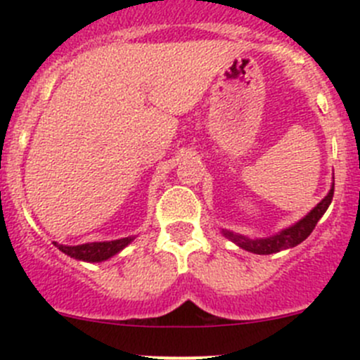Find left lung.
I'll use <instances>...</instances> for the list:
<instances>
[{
  "label": "left lung",
  "instance_id": "obj_1",
  "mask_svg": "<svg viewBox=\"0 0 360 360\" xmlns=\"http://www.w3.org/2000/svg\"><path fill=\"white\" fill-rule=\"evenodd\" d=\"M333 195H335V183H333L329 193L326 195V197L322 198V200L319 202L317 205H315L314 209L303 217V219H300L297 223H294L292 226L285 228V230L278 231L277 235H271V237L249 238V237H244V235L233 233V231H228V230H223V235L226 238H230L231 242H235L238 248L249 250V252H254V254H274V252H278V250L296 248L297 244H301V242H303L304 238L314 231L315 224L319 223V219L324 216L328 207L331 205Z\"/></svg>",
  "mask_w": 360,
  "mask_h": 360
}]
</instances>
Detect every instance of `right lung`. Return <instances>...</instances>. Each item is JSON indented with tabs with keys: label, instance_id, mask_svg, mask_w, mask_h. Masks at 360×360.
Instances as JSON below:
<instances>
[{
	"label": "right lung",
	"instance_id": "add662e5",
	"mask_svg": "<svg viewBox=\"0 0 360 360\" xmlns=\"http://www.w3.org/2000/svg\"><path fill=\"white\" fill-rule=\"evenodd\" d=\"M134 238L136 237H125L111 242H92V244L82 245H63L57 244V242H53V244H56L57 249L63 250L68 256L75 257V259L89 261V263H99V261L110 259L115 254H118L120 250L125 249Z\"/></svg>",
	"mask_w": 360,
	"mask_h": 360
}]
</instances>
